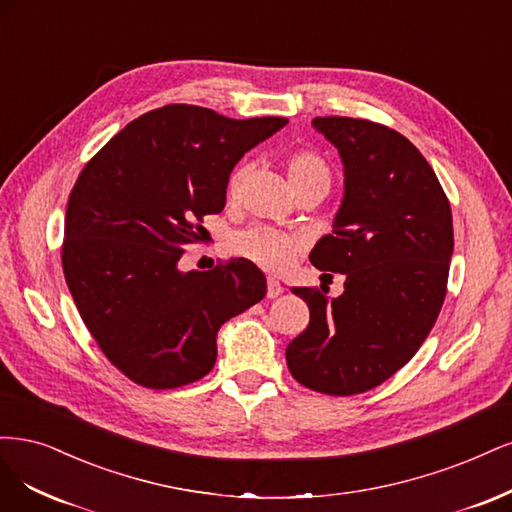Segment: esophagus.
I'll use <instances>...</instances> for the list:
<instances>
[{"label": "esophagus", "instance_id": "obj_1", "mask_svg": "<svg viewBox=\"0 0 512 512\" xmlns=\"http://www.w3.org/2000/svg\"><path fill=\"white\" fill-rule=\"evenodd\" d=\"M283 291H285V287L280 285L276 278H272V276H270V278H268V298H270V300H274V298H278V295L283 293Z\"/></svg>", "mask_w": 512, "mask_h": 512}]
</instances>
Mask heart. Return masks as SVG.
<instances>
[{
    "label": "heart",
    "mask_w": 512,
    "mask_h": 512,
    "mask_svg": "<svg viewBox=\"0 0 512 512\" xmlns=\"http://www.w3.org/2000/svg\"><path fill=\"white\" fill-rule=\"evenodd\" d=\"M285 166L295 189H300L308 183H329L327 163L315 151H306V148L293 151L287 155ZM246 174H249V163L242 161L234 168V172L229 174V195H236L240 191ZM298 249V238L283 232V229L268 225H255L249 229H242V232H236L232 236V251L266 270H283L293 261Z\"/></svg>",
    "instance_id": "heart-1"
}]
</instances>
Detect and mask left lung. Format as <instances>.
<instances>
[{"mask_svg":"<svg viewBox=\"0 0 512 512\" xmlns=\"http://www.w3.org/2000/svg\"><path fill=\"white\" fill-rule=\"evenodd\" d=\"M312 125L338 148L344 197L310 261L346 280L332 300L323 285L291 289L310 323L285 355L300 385L355 395L404 368L432 332L447 295L453 217L432 166L395 129L351 117Z\"/></svg>","mask_w":512,"mask_h":512,"instance_id":"1","label":"left lung"}]
</instances>
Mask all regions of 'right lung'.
<instances>
[{"label": "right lung", "mask_w": 512, "mask_h": 512, "mask_svg": "<svg viewBox=\"0 0 512 512\" xmlns=\"http://www.w3.org/2000/svg\"><path fill=\"white\" fill-rule=\"evenodd\" d=\"M287 125L170 104L121 129L85 168L65 212L61 263L82 321L129 381L174 389L217 361V332L266 295L249 259L178 268L225 206L240 157Z\"/></svg>", "instance_id": "add662e5"}]
</instances>
